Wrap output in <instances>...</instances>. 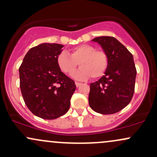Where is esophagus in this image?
<instances>
[{"label": "esophagus", "instance_id": "esophagus-1", "mask_svg": "<svg viewBox=\"0 0 157 157\" xmlns=\"http://www.w3.org/2000/svg\"><path fill=\"white\" fill-rule=\"evenodd\" d=\"M81 84H82V83H81V82H75V85H76V86H77V87H79V86H80Z\"/></svg>", "mask_w": 157, "mask_h": 157}]
</instances>
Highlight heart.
I'll use <instances>...</instances> for the list:
<instances>
[{
  "mask_svg": "<svg viewBox=\"0 0 157 157\" xmlns=\"http://www.w3.org/2000/svg\"><path fill=\"white\" fill-rule=\"evenodd\" d=\"M57 63L63 72L71 75L78 63L81 68L73 74L77 80H84L92 77H102L109 66V57L105 52L97 50L93 46L80 45L70 50L69 53L62 52L57 57Z\"/></svg>",
  "mask_w": 157,
  "mask_h": 157,
  "instance_id": "b5f03b06",
  "label": "heart"
}]
</instances>
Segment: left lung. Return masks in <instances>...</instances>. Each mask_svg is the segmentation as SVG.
<instances>
[{"mask_svg": "<svg viewBox=\"0 0 157 157\" xmlns=\"http://www.w3.org/2000/svg\"><path fill=\"white\" fill-rule=\"evenodd\" d=\"M109 57L105 75L90 84L89 102L91 109L102 114H111L128 105L134 93L136 70L132 54L113 37H95Z\"/></svg>", "mask_w": 157, "mask_h": 157, "instance_id": "1", "label": "left lung"}]
</instances>
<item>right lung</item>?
I'll return each mask as SVG.
<instances>
[{"instance_id": "obj_1", "label": "right lung", "mask_w": 157, "mask_h": 157, "mask_svg": "<svg viewBox=\"0 0 157 157\" xmlns=\"http://www.w3.org/2000/svg\"><path fill=\"white\" fill-rule=\"evenodd\" d=\"M63 46L44 43L30 48L19 68L20 87L33 114L54 120L68 111L76 89L75 81L63 73L57 57Z\"/></svg>"}]
</instances>
